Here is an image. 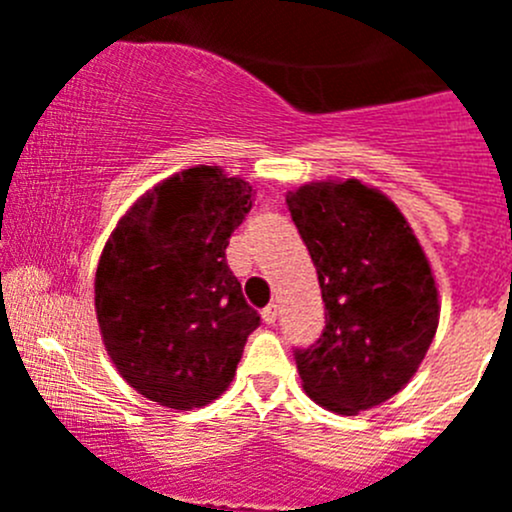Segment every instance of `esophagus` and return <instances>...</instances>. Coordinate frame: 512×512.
Instances as JSON below:
<instances>
[{
    "label": "esophagus",
    "instance_id": "obj_1",
    "mask_svg": "<svg viewBox=\"0 0 512 512\" xmlns=\"http://www.w3.org/2000/svg\"><path fill=\"white\" fill-rule=\"evenodd\" d=\"M277 312H280V309H277V304H267V307L262 309V322L275 324L277 322Z\"/></svg>",
    "mask_w": 512,
    "mask_h": 512
}]
</instances>
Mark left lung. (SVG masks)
<instances>
[{"label":"left lung","mask_w":512,"mask_h":512,"mask_svg":"<svg viewBox=\"0 0 512 512\" xmlns=\"http://www.w3.org/2000/svg\"><path fill=\"white\" fill-rule=\"evenodd\" d=\"M312 255L327 324L297 349L309 399L356 416L399 394L431 347L438 287L418 237L381 190L361 180H317L287 193Z\"/></svg>","instance_id":"8db88e82"}]
</instances>
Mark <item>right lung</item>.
Wrapping results in <instances>:
<instances>
[{"label":"right lung","instance_id":"add662e5","mask_svg":"<svg viewBox=\"0 0 512 512\" xmlns=\"http://www.w3.org/2000/svg\"><path fill=\"white\" fill-rule=\"evenodd\" d=\"M255 190L218 165L170 175L136 200L96 270V319L118 374L146 399L200 409L230 386L260 314L225 262Z\"/></svg>","mask_w":512,"mask_h":512}]
</instances>
